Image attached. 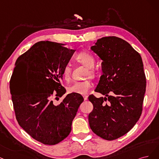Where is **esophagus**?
I'll return each instance as SVG.
<instances>
[{"mask_svg": "<svg viewBox=\"0 0 159 159\" xmlns=\"http://www.w3.org/2000/svg\"><path fill=\"white\" fill-rule=\"evenodd\" d=\"M83 98H84V100H86L87 99H88V96H87V95H83Z\"/></svg>", "mask_w": 159, "mask_h": 159, "instance_id": "34e87169", "label": "esophagus"}]
</instances>
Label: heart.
<instances>
[{
	"label": "heart",
	"instance_id": "1",
	"mask_svg": "<svg viewBox=\"0 0 159 159\" xmlns=\"http://www.w3.org/2000/svg\"><path fill=\"white\" fill-rule=\"evenodd\" d=\"M75 59L79 63L86 66V70L84 73L85 78H95L97 75V71L94 67L96 64V59L91 53L86 52H81L75 56ZM63 79L69 83L71 79V66L70 64H66L62 70ZM93 86L90 79H86L83 81H75L68 87L69 93H76L85 94Z\"/></svg>",
	"mask_w": 159,
	"mask_h": 159
}]
</instances>
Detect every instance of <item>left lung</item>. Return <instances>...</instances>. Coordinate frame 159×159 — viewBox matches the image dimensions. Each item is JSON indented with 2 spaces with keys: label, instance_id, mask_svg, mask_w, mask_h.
I'll return each mask as SVG.
<instances>
[{
  "label": "left lung",
  "instance_id": "left-lung-1",
  "mask_svg": "<svg viewBox=\"0 0 159 159\" xmlns=\"http://www.w3.org/2000/svg\"><path fill=\"white\" fill-rule=\"evenodd\" d=\"M91 49L102 61L103 75L95 92L105 95L89 100L90 129L106 140H115L129 131L139 120L146 90V76L140 54L116 36L97 40Z\"/></svg>",
  "mask_w": 159,
  "mask_h": 159
}]
</instances>
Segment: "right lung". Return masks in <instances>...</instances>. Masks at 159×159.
<instances>
[{
  "label": "right lung",
  "instance_id": "1",
  "mask_svg": "<svg viewBox=\"0 0 159 159\" xmlns=\"http://www.w3.org/2000/svg\"><path fill=\"white\" fill-rule=\"evenodd\" d=\"M75 50L49 41L35 43L15 63L10 90L18 124L44 145L57 144L67 137L79 107V94L70 93L59 104L54 100L66 93L62 70Z\"/></svg>",
  "mask_w": 159,
  "mask_h": 159
}]
</instances>
